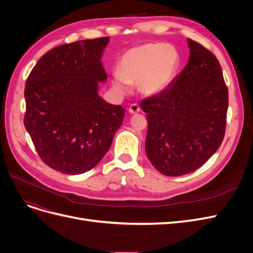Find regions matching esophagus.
<instances>
[{"label": "esophagus", "instance_id": "obj_1", "mask_svg": "<svg viewBox=\"0 0 253 253\" xmlns=\"http://www.w3.org/2000/svg\"><path fill=\"white\" fill-rule=\"evenodd\" d=\"M139 111H140V106L137 103H133L129 105V108H128L129 114H137V113H139Z\"/></svg>", "mask_w": 253, "mask_h": 253}]
</instances>
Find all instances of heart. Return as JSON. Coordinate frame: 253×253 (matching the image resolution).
Segmentation results:
<instances>
[{"label": "heart", "mask_w": 253, "mask_h": 253, "mask_svg": "<svg viewBox=\"0 0 253 253\" xmlns=\"http://www.w3.org/2000/svg\"><path fill=\"white\" fill-rule=\"evenodd\" d=\"M180 63L174 46L165 43H148L128 49L120 59V72L112 75V86L116 93L127 95L131 84L140 83L143 94H163L172 84Z\"/></svg>", "instance_id": "obj_1"}]
</instances>
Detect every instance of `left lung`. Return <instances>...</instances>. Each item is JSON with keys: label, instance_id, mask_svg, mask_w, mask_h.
I'll use <instances>...</instances> for the list:
<instances>
[{"label": "left lung", "instance_id": "obj_1", "mask_svg": "<svg viewBox=\"0 0 253 253\" xmlns=\"http://www.w3.org/2000/svg\"><path fill=\"white\" fill-rule=\"evenodd\" d=\"M188 64L163 94L145 99V152L160 173L180 176L202 167L225 136L228 88L218 60L188 39Z\"/></svg>", "mask_w": 253, "mask_h": 253}]
</instances>
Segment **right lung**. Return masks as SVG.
I'll list each match as a JSON object with an SVG mask.
<instances>
[{
	"label": "right lung",
	"mask_w": 253,
	"mask_h": 253,
	"mask_svg": "<svg viewBox=\"0 0 253 253\" xmlns=\"http://www.w3.org/2000/svg\"><path fill=\"white\" fill-rule=\"evenodd\" d=\"M109 37L49 50L30 72L24 90V125L38 154L68 175L96 167L111 148L125 109L99 96L108 79L102 64Z\"/></svg>",
	"instance_id": "1"
}]
</instances>
